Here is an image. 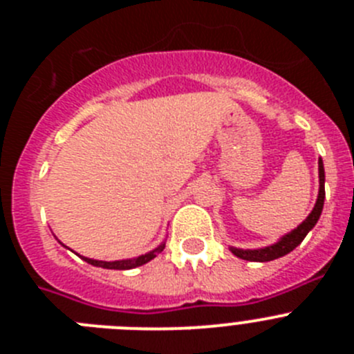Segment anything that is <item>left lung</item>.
I'll list each match as a JSON object with an SVG mask.
<instances>
[{
	"mask_svg": "<svg viewBox=\"0 0 354 354\" xmlns=\"http://www.w3.org/2000/svg\"><path fill=\"white\" fill-rule=\"evenodd\" d=\"M323 205H324V165L323 159H319V195H317V202H315L314 209L308 216H306V220L303 221L301 225L294 228L292 232L286 234L280 241H277L274 245L266 246V248H259V250H241V248H234L230 246V252L236 255V257L243 259V261H252V262H268V261H274V259H280L287 253L292 252L296 246L305 239V236L310 232L312 228L315 227L317 223L319 216L323 212Z\"/></svg>",
	"mask_w": 354,
	"mask_h": 354,
	"instance_id": "1",
	"label": "left lung"
}]
</instances>
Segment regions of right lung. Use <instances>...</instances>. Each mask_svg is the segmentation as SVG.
<instances>
[{
    "label": "right lung",
    "mask_w": 354,
    "mask_h": 354,
    "mask_svg": "<svg viewBox=\"0 0 354 354\" xmlns=\"http://www.w3.org/2000/svg\"><path fill=\"white\" fill-rule=\"evenodd\" d=\"M165 250V243L158 246L156 250L152 252L145 253V255H140V257H134V259H124V261H113V262H106V261H95V259H88V257H81L84 262H88V264L97 266V268H104V270H133V268H138V266L147 264L149 261L161 253Z\"/></svg>",
    "instance_id": "obj_1"
}]
</instances>
